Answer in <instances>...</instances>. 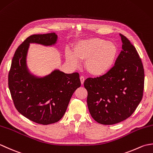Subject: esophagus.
<instances>
[{"label":"esophagus","instance_id":"esophagus-1","mask_svg":"<svg viewBox=\"0 0 153 153\" xmlns=\"http://www.w3.org/2000/svg\"><path fill=\"white\" fill-rule=\"evenodd\" d=\"M80 81H81V83H82V85H83V83H84V81H85V78H84L83 76H80Z\"/></svg>","mask_w":153,"mask_h":153}]
</instances>
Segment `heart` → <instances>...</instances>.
<instances>
[{
    "mask_svg": "<svg viewBox=\"0 0 153 153\" xmlns=\"http://www.w3.org/2000/svg\"><path fill=\"white\" fill-rule=\"evenodd\" d=\"M118 48L111 42L99 38H91L79 41L74 47V54L66 53V59L73 66L78 60L85 61L87 72L93 76L106 74L114 63Z\"/></svg>",
    "mask_w": 153,
    "mask_h": 153,
    "instance_id": "b5f03b06",
    "label": "heart"
}]
</instances>
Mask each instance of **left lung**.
Returning <instances> with one entry per match:
<instances>
[{"label":"left lung","instance_id":"1","mask_svg":"<svg viewBox=\"0 0 153 153\" xmlns=\"http://www.w3.org/2000/svg\"><path fill=\"white\" fill-rule=\"evenodd\" d=\"M122 50L114 65L102 76L84 82L87 102L92 118L99 123L112 125L129 118L143 96L145 73L135 47L120 33Z\"/></svg>","mask_w":153,"mask_h":153}]
</instances>
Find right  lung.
<instances>
[{
    "label": "right lung",
    "mask_w": 153,
    "mask_h": 153,
    "mask_svg": "<svg viewBox=\"0 0 153 153\" xmlns=\"http://www.w3.org/2000/svg\"><path fill=\"white\" fill-rule=\"evenodd\" d=\"M54 33L32 35L19 45L8 73V87L16 110L31 121L43 125L57 122L66 112L71 96L81 86L77 72L67 74L55 70L37 79L29 74L25 57L30 43L52 45Z\"/></svg>",
    "instance_id": "add662e5"
}]
</instances>
